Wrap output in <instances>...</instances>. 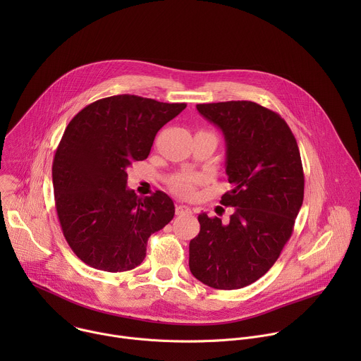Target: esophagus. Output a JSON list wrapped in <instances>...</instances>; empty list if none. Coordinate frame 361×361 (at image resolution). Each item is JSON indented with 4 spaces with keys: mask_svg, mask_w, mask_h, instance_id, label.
<instances>
[{
    "mask_svg": "<svg viewBox=\"0 0 361 361\" xmlns=\"http://www.w3.org/2000/svg\"><path fill=\"white\" fill-rule=\"evenodd\" d=\"M176 214H177V216L191 214V209L187 207V205H176Z\"/></svg>",
    "mask_w": 361,
    "mask_h": 361,
    "instance_id": "esophagus-1",
    "label": "esophagus"
}]
</instances>
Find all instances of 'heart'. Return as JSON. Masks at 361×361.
I'll use <instances>...</instances> for the list:
<instances>
[{"mask_svg":"<svg viewBox=\"0 0 361 361\" xmlns=\"http://www.w3.org/2000/svg\"><path fill=\"white\" fill-rule=\"evenodd\" d=\"M200 176H178L171 181V188L181 197L190 198L194 194L195 184L201 183Z\"/></svg>","mask_w":361,"mask_h":361,"instance_id":"b5f03b06","label":"heart"}]
</instances>
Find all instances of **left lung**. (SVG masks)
I'll use <instances>...</instances> for the list:
<instances>
[{
    "instance_id": "obj_1",
    "label": "left lung",
    "mask_w": 361,
    "mask_h": 361,
    "mask_svg": "<svg viewBox=\"0 0 361 361\" xmlns=\"http://www.w3.org/2000/svg\"><path fill=\"white\" fill-rule=\"evenodd\" d=\"M197 110L223 131L233 188L221 204L234 213L226 224L198 216L190 271L213 288H243L273 267L291 237L304 197L298 145L287 123L257 102H212Z\"/></svg>"
}]
</instances>
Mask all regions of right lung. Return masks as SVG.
Segmentation results:
<instances>
[{"instance_id":"right-lung-1","label":"right lung","mask_w":361,"mask_h":361,"mask_svg":"<svg viewBox=\"0 0 361 361\" xmlns=\"http://www.w3.org/2000/svg\"><path fill=\"white\" fill-rule=\"evenodd\" d=\"M187 104L121 94L98 99L67 126L53 163L63 234L87 266L118 273L140 266L148 237L174 217L163 191L140 198L127 169L148 157L159 130Z\"/></svg>"}]
</instances>
